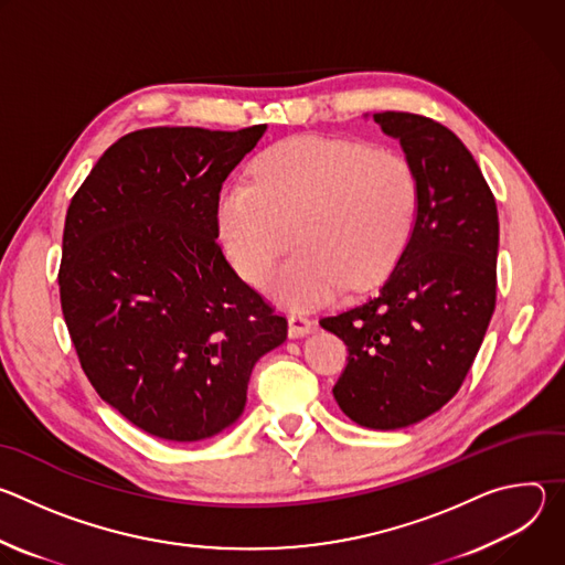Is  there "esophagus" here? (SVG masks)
Wrapping results in <instances>:
<instances>
[{
	"label": "esophagus",
	"instance_id": "34e87169",
	"mask_svg": "<svg viewBox=\"0 0 565 565\" xmlns=\"http://www.w3.org/2000/svg\"><path fill=\"white\" fill-rule=\"evenodd\" d=\"M310 331H312V321L306 315L295 312V315L288 317V333H290V338H303Z\"/></svg>",
	"mask_w": 565,
	"mask_h": 565
}]
</instances>
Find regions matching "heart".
Masks as SVG:
<instances>
[{
    "label": "heart",
    "mask_w": 565,
    "mask_h": 565,
    "mask_svg": "<svg viewBox=\"0 0 565 565\" xmlns=\"http://www.w3.org/2000/svg\"><path fill=\"white\" fill-rule=\"evenodd\" d=\"M420 210L412 160L331 136H295L257 160L216 199V225L238 277L264 286L279 257L299 250L270 284L277 301L312 308L340 290L382 281L407 250Z\"/></svg>",
    "instance_id": "1"
}]
</instances>
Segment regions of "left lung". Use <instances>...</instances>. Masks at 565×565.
<instances>
[{"instance_id":"8db88e82","label":"left lung","mask_w":565,"mask_h":565,"mask_svg":"<svg viewBox=\"0 0 565 565\" xmlns=\"http://www.w3.org/2000/svg\"><path fill=\"white\" fill-rule=\"evenodd\" d=\"M373 120L416 168V230L377 295L319 324L349 349L333 386L340 409L386 431L436 414L469 373L497 306L499 212L473 156L445 125L407 111Z\"/></svg>"}]
</instances>
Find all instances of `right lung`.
I'll return each instance as SVG.
<instances>
[{"instance_id":"add662e5","label":"right lung","mask_w":565,"mask_h":565,"mask_svg":"<svg viewBox=\"0 0 565 565\" xmlns=\"http://www.w3.org/2000/svg\"><path fill=\"white\" fill-rule=\"evenodd\" d=\"M264 131H131L66 210L57 284L79 366L156 438L194 443L230 427L253 366L288 335L216 244L223 181Z\"/></svg>"}]
</instances>
